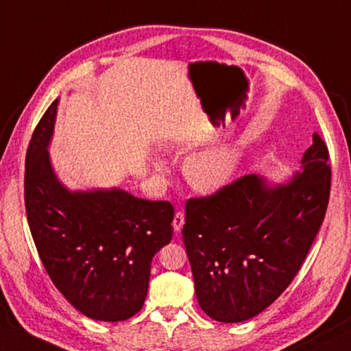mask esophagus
Instances as JSON below:
<instances>
[{
  "label": "esophagus",
  "mask_w": 351,
  "mask_h": 351,
  "mask_svg": "<svg viewBox=\"0 0 351 351\" xmlns=\"http://www.w3.org/2000/svg\"><path fill=\"white\" fill-rule=\"evenodd\" d=\"M184 223H185L184 211H176V215L173 217V228H175V231H181Z\"/></svg>",
  "instance_id": "1"
}]
</instances>
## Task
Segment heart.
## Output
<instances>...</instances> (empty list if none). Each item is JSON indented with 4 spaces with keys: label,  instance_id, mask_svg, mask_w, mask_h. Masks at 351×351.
<instances>
[{
    "label": "heart",
    "instance_id": "heart-1",
    "mask_svg": "<svg viewBox=\"0 0 351 351\" xmlns=\"http://www.w3.org/2000/svg\"><path fill=\"white\" fill-rule=\"evenodd\" d=\"M234 169V152L228 149H208L187 158L184 173L193 189L211 193L226 184Z\"/></svg>",
    "mask_w": 351,
    "mask_h": 351
}]
</instances>
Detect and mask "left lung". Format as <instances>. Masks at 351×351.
Returning a JSON list of instances; mask_svg holds the SVG:
<instances>
[{"mask_svg": "<svg viewBox=\"0 0 351 351\" xmlns=\"http://www.w3.org/2000/svg\"><path fill=\"white\" fill-rule=\"evenodd\" d=\"M286 185L245 175L185 205L184 245L199 306L242 322L276 301L304 263L330 197L328 149L318 132Z\"/></svg>", "mask_w": 351, "mask_h": 351, "instance_id": "left-lung-1", "label": "left lung"}]
</instances>
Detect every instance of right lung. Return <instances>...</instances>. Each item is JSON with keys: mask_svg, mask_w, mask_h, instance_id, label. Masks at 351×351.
Instances as JSON below:
<instances>
[{"mask_svg": "<svg viewBox=\"0 0 351 351\" xmlns=\"http://www.w3.org/2000/svg\"><path fill=\"white\" fill-rule=\"evenodd\" d=\"M58 100L39 120L25 155L27 221L54 286L88 318L134 317L147 295L150 263L173 236L169 201L123 190L70 193L54 176L47 146Z\"/></svg>", "mask_w": 351, "mask_h": 351, "instance_id": "right-lung-1", "label": "right lung"}]
</instances>
